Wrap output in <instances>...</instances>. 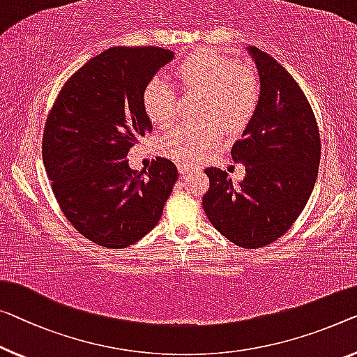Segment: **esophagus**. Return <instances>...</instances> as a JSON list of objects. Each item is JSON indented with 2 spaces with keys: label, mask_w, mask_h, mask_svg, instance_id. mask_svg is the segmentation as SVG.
I'll list each match as a JSON object with an SVG mask.
<instances>
[{
  "label": "esophagus",
  "mask_w": 357,
  "mask_h": 357,
  "mask_svg": "<svg viewBox=\"0 0 357 357\" xmlns=\"http://www.w3.org/2000/svg\"><path fill=\"white\" fill-rule=\"evenodd\" d=\"M178 169H179V173H181V174H183V176H184V174H188V173L190 172V169H192V165H185V163H179V165H178Z\"/></svg>",
  "instance_id": "esophagus-1"
}]
</instances>
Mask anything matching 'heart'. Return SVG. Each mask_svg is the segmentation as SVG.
<instances>
[{
	"label": "heart",
	"instance_id": "heart-1",
	"mask_svg": "<svg viewBox=\"0 0 357 357\" xmlns=\"http://www.w3.org/2000/svg\"><path fill=\"white\" fill-rule=\"evenodd\" d=\"M174 75L184 91L204 93L202 119L211 121L181 125L162 141V151L179 162L192 163L205 157L222 141V126L241 130L245 126L261 99V82L255 68L238 63L215 51H199L184 57ZM142 104L153 125L169 126L178 116V96L163 77H153L142 93Z\"/></svg>",
	"mask_w": 357,
	"mask_h": 357
}]
</instances>
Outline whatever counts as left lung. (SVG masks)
<instances>
[{
    "label": "left lung",
    "instance_id": "obj_1",
    "mask_svg": "<svg viewBox=\"0 0 357 357\" xmlns=\"http://www.w3.org/2000/svg\"><path fill=\"white\" fill-rule=\"evenodd\" d=\"M257 63L261 99L231 149L245 178L234 185L226 172L206 168L210 188L202 199L213 226L242 248L278 241L300 216L314 189L321 136L303 89L280 63L250 46Z\"/></svg>",
    "mask_w": 357,
    "mask_h": 357
}]
</instances>
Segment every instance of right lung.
<instances>
[{"instance_id": "right-lung-1", "label": "right lung", "mask_w": 357, "mask_h": 357, "mask_svg": "<svg viewBox=\"0 0 357 357\" xmlns=\"http://www.w3.org/2000/svg\"><path fill=\"white\" fill-rule=\"evenodd\" d=\"M174 57L155 46H115L63 84L43 132V162L70 225L105 248H125L160 221L178 168L157 157L146 172L128 152L152 131L142 104L146 84Z\"/></svg>"}]
</instances>
